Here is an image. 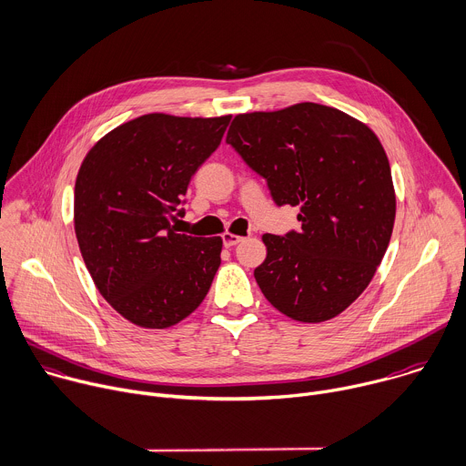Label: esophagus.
I'll use <instances>...</instances> for the list:
<instances>
[{
  "label": "esophagus",
  "mask_w": 466,
  "mask_h": 466,
  "mask_svg": "<svg viewBox=\"0 0 466 466\" xmlns=\"http://www.w3.org/2000/svg\"><path fill=\"white\" fill-rule=\"evenodd\" d=\"M242 238H244V237L235 235V233H229V231L222 235V240H224V246H226V248H233V246H237Z\"/></svg>",
  "instance_id": "obj_1"
}]
</instances>
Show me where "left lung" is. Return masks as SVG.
Listing matches in <instances>:
<instances>
[{
	"label": "left lung",
	"instance_id": "obj_1",
	"mask_svg": "<svg viewBox=\"0 0 466 466\" xmlns=\"http://www.w3.org/2000/svg\"><path fill=\"white\" fill-rule=\"evenodd\" d=\"M226 141L301 231L262 235L255 281L281 314L321 323L350 307L391 240L397 197L386 150L365 123L316 103L235 116Z\"/></svg>",
	"mask_w": 466,
	"mask_h": 466
}]
</instances>
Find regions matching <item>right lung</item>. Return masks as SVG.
I'll return each instance as SVG.
<instances>
[{
  "mask_svg": "<svg viewBox=\"0 0 466 466\" xmlns=\"http://www.w3.org/2000/svg\"><path fill=\"white\" fill-rule=\"evenodd\" d=\"M229 121L147 114L103 136L78 168L73 224L84 264L137 327L179 323L211 289L222 238L177 233L170 220Z\"/></svg>",
  "mask_w": 466,
  "mask_h": 466,
  "instance_id": "obj_1",
  "label": "right lung"
}]
</instances>
